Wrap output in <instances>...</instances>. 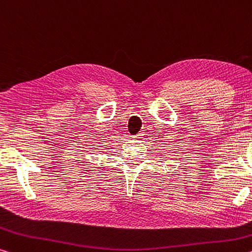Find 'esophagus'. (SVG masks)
<instances>
[{
	"instance_id": "34e87169",
	"label": "esophagus",
	"mask_w": 252,
	"mask_h": 252,
	"mask_svg": "<svg viewBox=\"0 0 252 252\" xmlns=\"http://www.w3.org/2000/svg\"><path fill=\"white\" fill-rule=\"evenodd\" d=\"M143 135H145V134H143L142 132H140V133H139V134H137V135H134V139H137V140H140V139H142L143 138Z\"/></svg>"
}]
</instances>
